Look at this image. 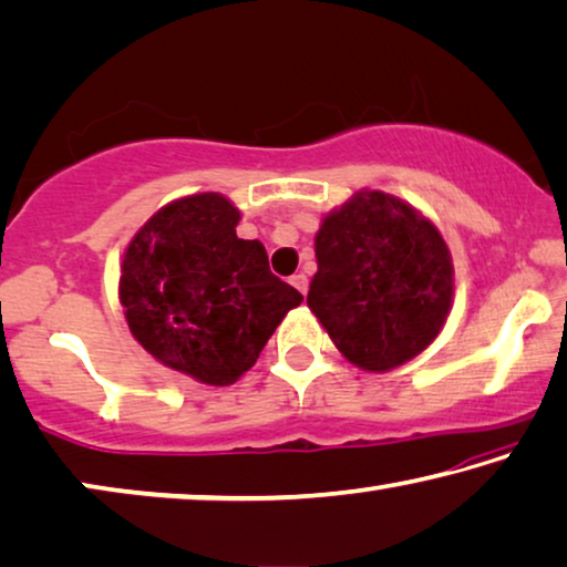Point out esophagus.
I'll use <instances>...</instances> for the list:
<instances>
[{"instance_id":"34e87169","label":"esophagus","mask_w":567,"mask_h":567,"mask_svg":"<svg viewBox=\"0 0 567 567\" xmlns=\"http://www.w3.org/2000/svg\"><path fill=\"white\" fill-rule=\"evenodd\" d=\"M291 284L297 286V289H299L301 293H307V291H309V278L303 276V274H293V276H291Z\"/></svg>"}]
</instances>
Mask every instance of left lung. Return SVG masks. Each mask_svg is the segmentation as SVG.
Instances as JSON below:
<instances>
[{
    "mask_svg": "<svg viewBox=\"0 0 567 567\" xmlns=\"http://www.w3.org/2000/svg\"><path fill=\"white\" fill-rule=\"evenodd\" d=\"M307 303L363 371H391L437 338L453 301V264L430 219L396 196L360 192L317 233Z\"/></svg>",
    "mask_w": 567,
    "mask_h": 567,
    "instance_id": "1",
    "label": "left lung"
}]
</instances>
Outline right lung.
<instances>
[{
    "instance_id": "obj_1",
    "label": "right lung",
    "mask_w": 567,
    "mask_h": 567,
    "mask_svg": "<svg viewBox=\"0 0 567 567\" xmlns=\"http://www.w3.org/2000/svg\"><path fill=\"white\" fill-rule=\"evenodd\" d=\"M240 212L219 194L171 202L122 260L130 332L163 365L209 385L252 368L301 293L270 274L266 248L235 235Z\"/></svg>"
}]
</instances>
